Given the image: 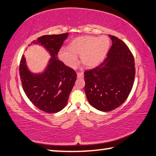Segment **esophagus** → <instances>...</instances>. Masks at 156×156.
<instances>
[{
  "mask_svg": "<svg viewBox=\"0 0 156 156\" xmlns=\"http://www.w3.org/2000/svg\"><path fill=\"white\" fill-rule=\"evenodd\" d=\"M83 76H84L83 73H81V72H78V73H77V77H78V78H83Z\"/></svg>",
  "mask_w": 156,
  "mask_h": 156,
  "instance_id": "obj_1",
  "label": "esophagus"
}]
</instances>
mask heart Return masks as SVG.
Segmentation results:
<instances>
[{
	"label": "heart",
	"mask_w": 156,
	"mask_h": 156,
	"mask_svg": "<svg viewBox=\"0 0 156 156\" xmlns=\"http://www.w3.org/2000/svg\"><path fill=\"white\" fill-rule=\"evenodd\" d=\"M110 40L107 36H85L75 38L68 48L59 51V58L68 67L74 68L78 63V55L87 67L93 68L103 61L109 51Z\"/></svg>",
	"instance_id": "obj_1"
}]
</instances>
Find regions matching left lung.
Here are the masks:
<instances>
[{"label":"left lung","instance_id":"obj_1","mask_svg":"<svg viewBox=\"0 0 156 156\" xmlns=\"http://www.w3.org/2000/svg\"><path fill=\"white\" fill-rule=\"evenodd\" d=\"M112 45L103 62L84 73V92L92 107L107 112L120 106L133 87L136 69L126 44L109 35Z\"/></svg>","mask_w":156,"mask_h":156}]
</instances>
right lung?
I'll return each instance as SVG.
<instances>
[{
  "label": "right lung",
  "instance_id": "obj_1",
  "mask_svg": "<svg viewBox=\"0 0 156 156\" xmlns=\"http://www.w3.org/2000/svg\"><path fill=\"white\" fill-rule=\"evenodd\" d=\"M68 35H44L31 42L43 47L51 56L41 73L30 72L24 55L21 58L19 73L23 90L29 100L44 112L54 113L64 109L77 78L72 69L58 59V53Z\"/></svg>",
  "mask_w": 156,
  "mask_h": 156
}]
</instances>
